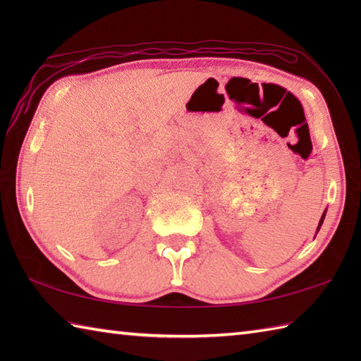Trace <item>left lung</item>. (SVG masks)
<instances>
[{
  "label": "left lung",
  "instance_id": "obj_1",
  "mask_svg": "<svg viewBox=\"0 0 361 361\" xmlns=\"http://www.w3.org/2000/svg\"><path fill=\"white\" fill-rule=\"evenodd\" d=\"M324 217H326V211L323 212V216H321V219H319V224H318V228H317V233H315V237H317V234H318V231H319V228H321V225H323V221H324Z\"/></svg>",
  "mask_w": 361,
  "mask_h": 361
}]
</instances>
